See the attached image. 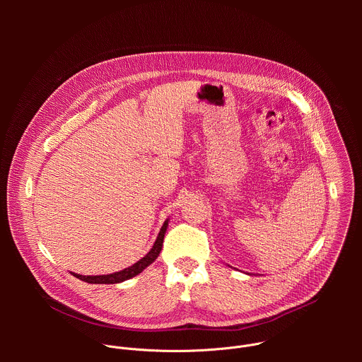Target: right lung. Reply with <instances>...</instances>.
Returning <instances> with one entry per match:
<instances>
[{
    "label": "right lung",
    "instance_id": "right-lung-1",
    "mask_svg": "<svg viewBox=\"0 0 362 362\" xmlns=\"http://www.w3.org/2000/svg\"><path fill=\"white\" fill-rule=\"evenodd\" d=\"M168 226H169V219L165 221L158 238H156V242H154V245L151 246V249L148 250V253L144 255V257H141L140 261H137L136 264H133L132 267L120 271V272H115V274H109V275H95V276H90V275H80V274H74L71 272L73 276L78 278L80 281H84L87 284H120L123 281H127V279H132L134 278L136 275H139L140 272H143L148 265H151L154 261L158 259V256L162 250V246H163V239H165V233L168 230Z\"/></svg>",
    "mask_w": 362,
    "mask_h": 362
}]
</instances>
